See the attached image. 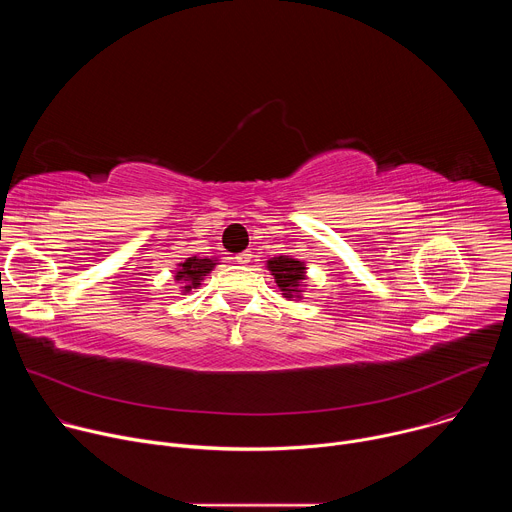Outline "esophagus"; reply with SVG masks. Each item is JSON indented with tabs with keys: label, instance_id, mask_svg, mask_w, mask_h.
<instances>
[{
	"label": "esophagus",
	"instance_id": "obj_1",
	"mask_svg": "<svg viewBox=\"0 0 512 512\" xmlns=\"http://www.w3.org/2000/svg\"><path fill=\"white\" fill-rule=\"evenodd\" d=\"M251 251H243V253H239V255H235L233 259H235V263H239V265H247L249 261H251Z\"/></svg>",
	"mask_w": 512,
	"mask_h": 512
}]
</instances>
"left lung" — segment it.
Returning a JSON list of instances; mask_svg holds the SVG:
<instances>
[{"label": "left lung", "instance_id": "left-lung-1", "mask_svg": "<svg viewBox=\"0 0 512 512\" xmlns=\"http://www.w3.org/2000/svg\"><path fill=\"white\" fill-rule=\"evenodd\" d=\"M267 269L275 277L277 287L283 291V298H302V287L306 281L304 261H298L289 255H279L267 261Z\"/></svg>", "mask_w": 512, "mask_h": 512}]
</instances>
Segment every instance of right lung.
<instances>
[{
  "mask_svg": "<svg viewBox=\"0 0 512 512\" xmlns=\"http://www.w3.org/2000/svg\"><path fill=\"white\" fill-rule=\"evenodd\" d=\"M216 265V259H200V257H188L184 263L178 265V271H176V281L182 283V291L184 294H188V291L200 287V281L204 279V275H208Z\"/></svg>",
  "mask_w": 512,
  "mask_h": 512,
  "instance_id": "obj_1",
  "label": "right lung"
}]
</instances>
